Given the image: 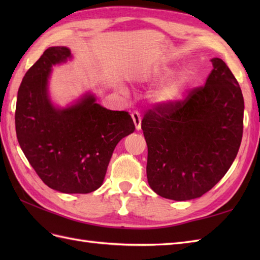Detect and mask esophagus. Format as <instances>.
Wrapping results in <instances>:
<instances>
[{
  "mask_svg": "<svg viewBox=\"0 0 260 260\" xmlns=\"http://www.w3.org/2000/svg\"><path fill=\"white\" fill-rule=\"evenodd\" d=\"M132 119L134 121V125L136 127V129H141V124H142V118L139 112H133L132 113Z\"/></svg>",
  "mask_w": 260,
  "mask_h": 260,
  "instance_id": "34e87169",
  "label": "esophagus"
}]
</instances>
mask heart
Returning <instances> with one entry per match:
<instances>
[{"label": "heart", "mask_w": 260, "mask_h": 260, "mask_svg": "<svg viewBox=\"0 0 260 260\" xmlns=\"http://www.w3.org/2000/svg\"><path fill=\"white\" fill-rule=\"evenodd\" d=\"M187 81H189V77L186 75H181L176 79L171 80L167 84H164L159 89L156 90L154 93V99L156 102H172L181 97L182 92L185 89L187 85Z\"/></svg>", "instance_id": "obj_1"}]
</instances>
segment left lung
<instances>
[{"label":"left lung","mask_w":260,"mask_h":260,"mask_svg":"<svg viewBox=\"0 0 260 260\" xmlns=\"http://www.w3.org/2000/svg\"><path fill=\"white\" fill-rule=\"evenodd\" d=\"M211 61L206 85L184 99L157 103L142 119L148 184L165 199L203 196L228 172L239 151L244 97L223 60Z\"/></svg>","instance_id":"1"}]
</instances>
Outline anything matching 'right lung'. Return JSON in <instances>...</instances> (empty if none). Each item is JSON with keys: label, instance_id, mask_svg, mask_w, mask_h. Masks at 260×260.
Returning a JSON list of instances; mask_svg holds the SVG:
<instances>
[{"label": "right lung", "instance_id": "right-lung-1", "mask_svg": "<svg viewBox=\"0 0 260 260\" xmlns=\"http://www.w3.org/2000/svg\"><path fill=\"white\" fill-rule=\"evenodd\" d=\"M69 57L68 48L50 47L26 71L16 99L15 131L43 183L62 193H89L103 184L114 148L135 125L128 113L104 108L91 95L66 109L52 106L49 74L52 64Z\"/></svg>", "mask_w": 260, "mask_h": 260}]
</instances>
